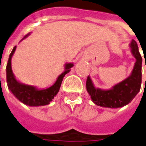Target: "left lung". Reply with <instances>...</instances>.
<instances>
[{
    "label": "left lung",
    "instance_id": "left-lung-1",
    "mask_svg": "<svg viewBox=\"0 0 146 146\" xmlns=\"http://www.w3.org/2000/svg\"><path fill=\"white\" fill-rule=\"evenodd\" d=\"M129 46L132 54L135 58L136 62L133 72L127 78L114 85L110 90H101L100 88H95L91 78L88 77L86 88L91 96V100L96 105L110 108L122 107L130 103L139 92L142 83V58L135 40H132Z\"/></svg>",
    "mask_w": 146,
    "mask_h": 146
}]
</instances>
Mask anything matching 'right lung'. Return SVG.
<instances>
[{
    "instance_id": "right-lung-1",
    "label": "right lung",
    "mask_w": 146,
    "mask_h": 146,
    "mask_svg": "<svg viewBox=\"0 0 146 146\" xmlns=\"http://www.w3.org/2000/svg\"><path fill=\"white\" fill-rule=\"evenodd\" d=\"M28 35H26L23 39H25ZM16 47L13 48L9 56L8 62L7 65V83L8 88L12 92L13 95L20 100V102L23 103L24 104L31 106V107H38V106H44L50 104L56 94H58L60 88L62 81L65 74L71 71V68L73 67L72 63L65 64V71L63 73L58 77L57 80L52 86L49 87L48 88L39 90L36 87L31 85H27L20 83L17 81L15 77L13 75L12 68H11V58L16 50Z\"/></svg>"
}]
</instances>
